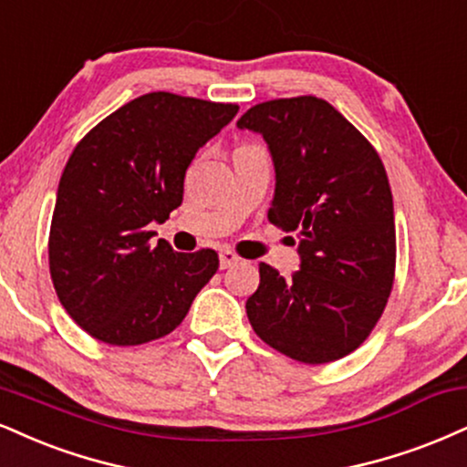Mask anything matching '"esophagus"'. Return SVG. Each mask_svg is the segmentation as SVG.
Here are the masks:
<instances>
[{
  "instance_id": "obj_1",
  "label": "esophagus",
  "mask_w": 467,
  "mask_h": 467,
  "mask_svg": "<svg viewBox=\"0 0 467 467\" xmlns=\"http://www.w3.org/2000/svg\"><path fill=\"white\" fill-rule=\"evenodd\" d=\"M234 263H239V256L234 254L233 250H228V248L219 250V267L228 269V267H233Z\"/></svg>"
}]
</instances>
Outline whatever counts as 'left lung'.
Listing matches in <instances>:
<instances>
[{"label":"left lung","mask_w":467,"mask_h":467,"mask_svg":"<svg viewBox=\"0 0 467 467\" xmlns=\"http://www.w3.org/2000/svg\"><path fill=\"white\" fill-rule=\"evenodd\" d=\"M263 134L276 191L267 217L297 233L300 269L285 280L267 263L245 302L254 333L300 363L350 355L383 316L394 287V200L372 143L313 95L269 99L241 115Z\"/></svg>","instance_id":"1"}]
</instances>
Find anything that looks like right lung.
<instances>
[{
	"instance_id": "obj_1",
	"label": "right lung",
	"mask_w": 467,
	"mask_h": 467,
	"mask_svg": "<svg viewBox=\"0 0 467 467\" xmlns=\"http://www.w3.org/2000/svg\"><path fill=\"white\" fill-rule=\"evenodd\" d=\"M237 104L156 91L123 104L67 161L49 228V274L60 305L98 341L139 346L180 326L217 272L215 250L151 248V222L182 204L198 150Z\"/></svg>"
}]
</instances>
